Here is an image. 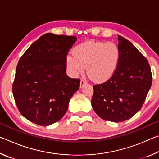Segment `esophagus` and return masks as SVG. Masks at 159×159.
I'll use <instances>...</instances> for the list:
<instances>
[{
    "mask_svg": "<svg viewBox=\"0 0 159 159\" xmlns=\"http://www.w3.org/2000/svg\"><path fill=\"white\" fill-rule=\"evenodd\" d=\"M87 83H88L87 80H80V88L83 87V85H85V84H87Z\"/></svg>",
    "mask_w": 159,
    "mask_h": 159,
    "instance_id": "34e87169",
    "label": "esophagus"
}]
</instances>
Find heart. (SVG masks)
<instances>
[{"instance_id": "1", "label": "heart", "mask_w": 159, "mask_h": 159, "mask_svg": "<svg viewBox=\"0 0 159 159\" xmlns=\"http://www.w3.org/2000/svg\"><path fill=\"white\" fill-rule=\"evenodd\" d=\"M74 57L67 56L66 66L74 76L84 71L97 82H103L111 78L116 71L120 52L116 45L107 42H87L75 48Z\"/></svg>"}]
</instances>
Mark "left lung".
<instances>
[{"instance_id": "1", "label": "left lung", "mask_w": 159, "mask_h": 159, "mask_svg": "<svg viewBox=\"0 0 159 159\" xmlns=\"http://www.w3.org/2000/svg\"><path fill=\"white\" fill-rule=\"evenodd\" d=\"M118 68L107 81L93 86L91 101L99 117L115 123L128 120L140 110L152 83L147 59L125 38L118 35Z\"/></svg>"}]
</instances>
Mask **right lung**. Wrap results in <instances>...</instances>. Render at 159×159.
Returning <instances> with one entry per match:
<instances>
[{"mask_svg":"<svg viewBox=\"0 0 159 159\" xmlns=\"http://www.w3.org/2000/svg\"><path fill=\"white\" fill-rule=\"evenodd\" d=\"M76 36L48 33L33 43L17 66L12 92L20 114L42 126L60 120L80 79L66 76V56Z\"/></svg>","mask_w":159,"mask_h":159,"instance_id":"add662e5","label":"right lung"}]
</instances>
